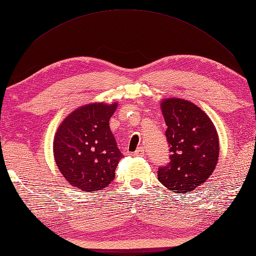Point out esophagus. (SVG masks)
Instances as JSON below:
<instances>
[{
  "mask_svg": "<svg viewBox=\"0 0 256 256\" xmlns=\"http://www.w3.org/2000/svg\"><path fill=\"white\" fill-rule=\"evenodd\" d=\"M144 153H146V150H144V148H143V146H140V148H136V151L133 153V156H143Z\"/></svg>",
  "mask_w": 256,
  "mask_h": 256,
  "instance_id": "34e87169",
  "label": "esophagus"
}]
</instances>
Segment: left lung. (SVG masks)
Instances as JSON below:
<instances>
[{
  "mask_svg": "<svg viewBox=\"0 0 256 256\" xmlns=\"http://www.w3.org/2000/svg\"><path fill=\"white\" fill-rule=\"evenodd\" d=\"M166 124L170 162L158 169V179L169 190L188 194L212 176L220 156V138L212 120L192 102H161Z\"/></svg>",
  "mask_w": 256,
  "mask_h": 256,
  "instance_id": "8db88e82",
  "label": "left lung"
}]
</instances>
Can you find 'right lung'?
Segmentation results:
<instances>
[{
    "mask_svg": "<svg viewBox=\"0 0 256 256\" xmlns=\"http://www.w3.org/2000/svg\"><path fill=\"white\" fill-rule=\"evenodd\" d=\"M116 108V103L84 105L69 114L56 132V164L68 184L82 192L104 189L115 178L123 158L110 128Z\"/></svg>",
    "mask_w": 256,
    "mask_h": 256,
    "instance_id": "add662e5",
    "label": "right lung"
}]
</instances>
